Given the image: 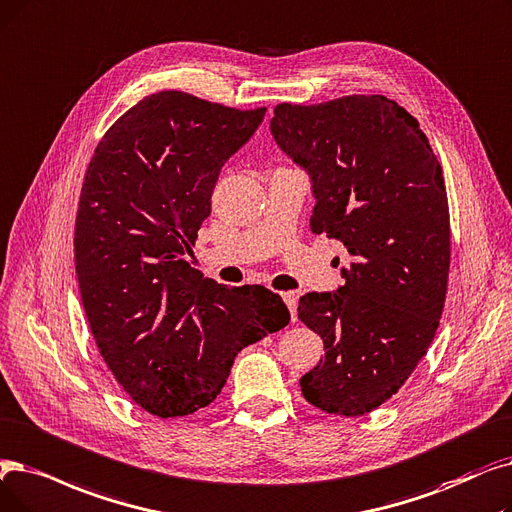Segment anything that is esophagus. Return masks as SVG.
<instances>
[{
    "label": "esophagus",
    "mask_w": 512,
    "mask_h": 512,
    "mask_svg": "<svg viewBox=\"0 0 512 512\" xmlns=\"http://www.w3.org/2000/svg\"><path fill=\"white\" fill-rule=\"evenodd\" d=\"M282 299L288 305V311H291L293 322H297V301H299L297 293H282Z\"/></svg>",
    "instance_id": "34e87169"
}]
</instances>
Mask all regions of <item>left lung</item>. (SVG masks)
I'll return each mask as SVG.
<instances>
[{
  "instance_id": "1",
  "label": "left lung",
  "mask_w": 512,
  "mask_h": 512,
  "mask_svg": "<svg viewBox=\"0 0 512 512\" xmlns=\"http://www.w3.org/2000/svg\"><path fill=\"white\" fill-rule=\"evenodd\" d=\"M270 127L311 177V232L349 253L337 293L299 301L326 351L301 393L322 412L364 416L408 381L439 326L450 272L443 171L418 121L381 94L282 102Z\"/></svg>"
}]
</instances>
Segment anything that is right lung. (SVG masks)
Returning a JSON list of instances; mask_svg holds the SVG:
<instances>
[{"label":"right lung","mask_w":512,"mask_h":512,"mask_svg":"<svg viewBox=\"0 0 512 512\" xmlns=\"http://www.w3.org/2000/svg\"><path fill=\"white\" fill-rule=\"evenodd\" d=\"M165 90L121 115L87 165L75 268L87 322L110 372L142 410L207 408L240 349L291 320L268 288H230L188 261L221 167L263 121Z\"/></svg>","instance_id":"1"}]
</instances>
